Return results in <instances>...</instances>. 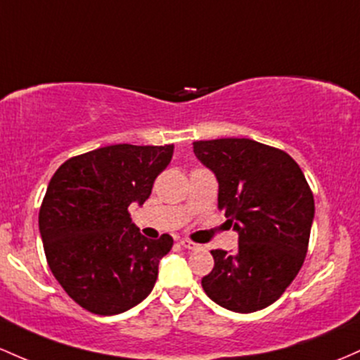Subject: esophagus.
Masks as SVG:
<instances>
[{"label":"esophagus","mask_w":360,"mask_h":360,"mask_svg":"<svg viewBox=\"0 0 360 360\" xmlns=\"http://www.w3.org/2000/svg\"><path fill=\"white\" fill-rule=\"evenodd\" d=\"M181 246L184 248V250H189V251H196V250H200V244H196V243H193V240H189V239H181Z\"/></svg>","instance_id":"esophagus-1"}]
</instances>
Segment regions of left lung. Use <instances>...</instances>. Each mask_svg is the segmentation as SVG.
Returning a JSON list of instances; mask_svg holds the SVG:
<instances>
[{"mask_svg":"<svg viewBox=\"0 0 360 360\" xmlns=\"http://www.w3.org/2000/svg\"><path fill=\"white\" fill-rule=\"evenodd\" d=\"M193 152L219 181V208L239 234L234 252L213 250L205 294L234 313L274 304L301 270L314 198L295 160L250 138L195 141Z\"/></svg>","mask_w":360,"mask_h":360,"instance_id":"obj_1","label":"left lung"}]
</instances>
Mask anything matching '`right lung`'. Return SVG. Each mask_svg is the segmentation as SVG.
<instances>
[{
  "mask_svg": "<svg viewBox=\"0 0 360 360\" xmlns=\"http://www.w3.org/2000/svg\"><path fill=\"white\" fill-rule=\"evenodd\" d=\"M172 153L174 145H109L66 160L51 177L39 212L47 264L90 313H124L155 285L174 240L141 236L128 207L145 203Z\"/></svg>",
  "mask_w": 360,
  "mask_h": 360,
  "instance_id": "obj_1",
  "label": "right lung"
}]
</instances>
